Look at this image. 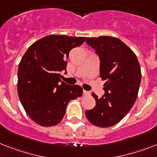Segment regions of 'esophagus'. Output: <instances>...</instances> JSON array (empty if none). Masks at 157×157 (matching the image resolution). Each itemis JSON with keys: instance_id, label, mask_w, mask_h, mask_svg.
<instances>
[{"instance_id": "34e87169", "label": "esophagus", "mask_w": 157, "mask_h": 157, "mask_svg": "<svg viewBox=\"0 0 157 157\" xmlns=\"http://www.w3.org/2000/svg\"><path fill=\"white\" fill-rule=\"evenodd\" d=\"M90 94V91H86V90H83V94H84V95H89Z\"/></svg>"}]
</instances>
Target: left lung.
Returning <instances> with one entry per match:
<instances>
[{"mask_svg": "<svg viewBox=\"0 0 157 157\" xmlns=\"http://www.w3.org/2000/svg\"><path fill=\"white\" fill-rule=\"evenodd\" d=\"M86 41L99 55V77L106 82L105 94L98 98L93 92L96 105L85 114L95 126L109 128L122 120L136 100L141 82L140 66L135 53L117 37H87Z\"/></svg>", "mask_w": 157, "mask_h": 157, "instance_id": "8db88e82", "label": "left lung"}]
</instances>
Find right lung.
Returning a JSON list of instances; mask_svg holds the SVG:
<instances>
[{
    "label": "right lung",
    "mask_w": 157,
    "mask_h": 157,
    "mask_svg": "<svg viewBox=\"0 0 157 157\" xmlns=\"http://www.w3.org/2000/svg\"><path fill=\"white\" fill-rule=\"evenodd\" d=\"M85 37L49 35L35 41L23 55L17 72V92L31 120L42 127L57 125L70 101L82 96V88L61 80L73 48Z\"/></svg>",
    "instance_id": "obj_1"
}]
</instances>
